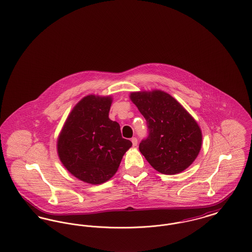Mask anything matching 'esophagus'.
<instances>
[{
	"mask_svg": "<svg viewBox=\"0 0 252 252\" xmlns=\"http://www.w3.org/2000/svg\"><path fill=\"white\" fill-rule=\"evenodd\" d=\"M131 142L132 144H133V146H137V144H138V140H137V138H132Z\"/></svg>",
	"mask_w": 252,
	"mask_h": 252,
	"instance_id": "1",
	"label": "esophagus"
}]
</instances>
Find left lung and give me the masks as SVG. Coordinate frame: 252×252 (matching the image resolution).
I'll use <instances>...</instances> for the list:
<instances>
[{"instance_id":"obj_1","label":"left lung","mask_w":252,"mask_h":252,"mask_svg":"<svg viewBox=\"0 0 252 252\" xmlns=\"http://www.w3.org/2000/svg\"><path fill=\"white\" fill-rule=\"evenodd\" d=\"M129 97L147 123L148 137L139 149L150 165L165 175L189 167L202 144V132L192 115L159 90L134 92Z\"/></svg>"}]
</instances>
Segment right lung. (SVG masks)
Masks as SVG:
<instances>
[{
    "label": "right lung",
    "instance_id": "right-lung-1",
    "mask_svg": "<svg viewBox=\"0 0 252 252\" xmlns=\"http://www.w3.org/2000/svg\"><path fill=\"white\" fill-rule=\"evenodd\" d=\"M111 103L110 95L85 96L72 108L58 138L63 166L93 185L110 180L132 146L122 137L119 124L108 118Z\"/></svg>",
    "mask_w": 252,
    "mask_h": 252
}]
</instances>
